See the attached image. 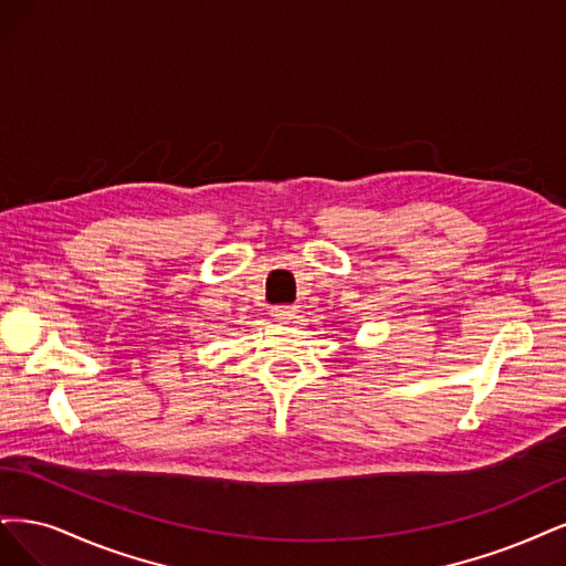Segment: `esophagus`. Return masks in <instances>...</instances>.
Segmentation results:
<instances>
[{
    "instance_id": "obj_1",
    "label": "esophagus",
    "mask_w": 566,
    "mask_h": 566,
    "mask_svg": "<svg viewBox=\"0 0 566 566\" xmlns=\"http://www.w3.org/2000/svg\"><path fill=\"white\" fill-rule=\"evenodd\" d=\"M298 310L294 305H275L272 307V317H275V322H282V324H289L294 322L298 315Z\"/></svg>"
}]
</instances>
